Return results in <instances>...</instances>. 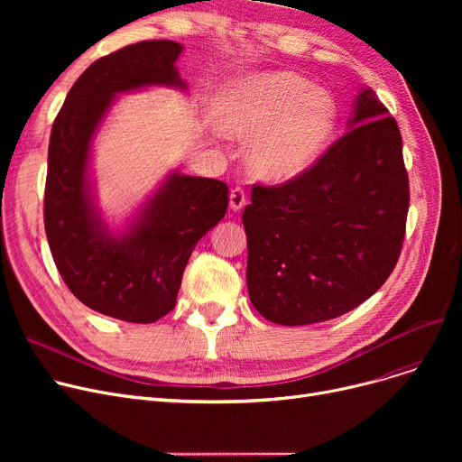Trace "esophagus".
I'll return each mask as SVG.
<instances>
[{
	"label": "esophagus",
	"mask_w": 462,
	"mask_h": 462,
	"mask_svg": "<svg viewBox=\"0 0 462 462\" xmlns=\"http://www.w3.org/2000/svg\"><path fill=\"white\" fill-rule=\"evenodd\" d=\"M245 204H247V194H245V190L241 189V187L232 189V190H230V208H232L234 211H239V209H244Z\"/></svg>",
	"instance_id": "1"
}]
</instances>
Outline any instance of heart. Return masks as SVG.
<instances>
[{
  "mask_svg": "<svg viewBox=\"0 0 462 462\" xmlns=\"http://www.w3.org/2000/svg\"><path fill=\"white\" fill-rule=\"evenodd\" d=\"M221 129L250 140L251 172L272 183L296 180L317 164L338 129L335 97L292 70L256 72L228 84L215 101Z\"/></svg>",
  "mask_w": 462,
  "mask_h": 462,
  "instance_id": "b5f03b06",
  "label": "heart"
}]
</instances>
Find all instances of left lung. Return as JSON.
<instances>
[{
	"instance_id": "1",
	"label": "left lung",
	"mask_w": 462,
	"mask_h": 462,
	"mask_svg": "<svg viewBox=\"0 0 462 462\" xmlns=\"http://www.w3.org/2000/svg\"><path fill=\"white\" fill-rule=\"evenodd\" d=\"M408 200L397 121L361 86L348 133L309 172L253 187L244 211L253 307L270 322L305 326L369 300L399 260Z\"/></svg>"
}]
</instances>
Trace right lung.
Masks as SVG:
<instances>
[{
  "label": "right lung",
  "instance_id": "obj_1",
  "mask_svg": "<svg viewBox=\"0 0 462 462\" xmlns=\"http://www.w3.org/2000/svg\"><path fill=\"white\" fill-rule=\"evenodd\" d=\"M176 41H142L91 63L70 88L48 145L44 230L56 268L84 305L106 317L152 324L176 307L194 245L228 208L226 183L172 170L125 225L97 206L93 140L117 95L152 86L187 91Z\"/></svg>",
  "mask_w": 462,
  "mask_h": 462
}]
</instances>
